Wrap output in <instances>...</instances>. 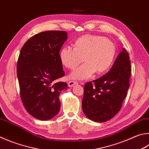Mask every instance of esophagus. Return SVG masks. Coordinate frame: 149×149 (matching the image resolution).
Listing matches in <instances>:
<instances>
[{
	"instance_id": "34e87169",
	"label": "esophagus",
	"mask_w": 149,
	"mask_h": 149,
	"mask_svg": "<svg viewBox=\"0 0 149 149\" xmlns=\"http://www.w3.org/2000/svg\"><path fill=\"white\" fill-rule=\"evenodd\" d=\"M77 83L76 81H72L68 82V85L70 87H72L73 86H74L75 85H77Z\"/></svg>"
}]
</instances>
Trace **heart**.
<instances>
[{
	"instance_id": "heart-1",
	"label": "heart",
	"mask_w": 149,
	"mask_h": 149,
	"mask_svg": "<svg viewBox=\"0 0 149 149\" xmlns=\"http://www.w3.org/2000/svg\"><path fill=\"white\" fill-rule=\"evenodd\" d=\"M116 46L105 37L86 34L74 41V48L63 47L59 52V58L66 68L74 69L82 61L85 63L70 75L73 79L84 80L97 72L102 74L109 70L114 62Z\"/></svg>"
}]
</instances>
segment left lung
<instances>
[{"label":"left lung","mask_w":149,"mask_h":149,"mask_svg":"<svg viewBox=\"0 0 149 149\" xmlns=\"http://www.w3.org/2000/svg\"><path fill=\"white\" fill-rule=\"evenodd\" d=\"M130 75L129 54L123 48L109 72L84 86L82 109L86 117L98 123L114 117L127 95Z\"/></svg>","instance_id":"1"}]
</instances>
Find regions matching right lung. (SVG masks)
I'll list each match as a JSON object with an SVG mask.
<instances>
[{
    "label": "right lung",
    "instance_id": "right-lung-1",
    "mask_svg": "<svg viewBox=\"0 0 149 149\" xmlns=\"http://www.w3.org/2000/svg\"><path fill=\"white\" fill-rule=\"evenodd\" d=\"M67 37L65 31L42 32L21 49L17 63L20 96L27 112L37 119L55 117L61 107L59 94L69 88L66 83L56 81L65 74L59 51Z\"/></svg>",
    "mask_w": 149,
    "mask_h": 149
}]
</instances>
